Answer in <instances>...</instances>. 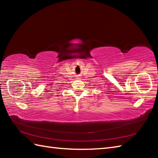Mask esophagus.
<instances>
[{"mask_svg": "<svg viewBox=\"0 0 158 158\" xmlns=\"http://www.w3.org/2000/svg\"><path fill=\"white\" fill-rule=\"evenodd\" d=\"M79 79V77H78V78H77V79Z\"/></svg>", "mask_w": 158, "mask_h": 158, "instance_id": "obj_1", "label": "esophagus"}]
</instances>
